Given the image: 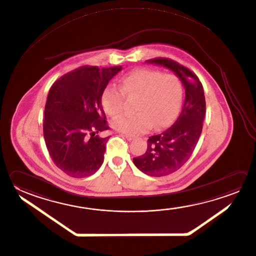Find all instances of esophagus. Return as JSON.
<instances>
[{"instance_id": "1", "label": "esophagus", "mask_w": 256, "mask_h": 256, "mask_svg": "<svg viewBox=\"0 0 256 256\" xmlns=\"http://www.w3.org/2000/svg\"><path fill=\"white\" fill-rule=\"evenodd\" d=\"M124 136L128 140H132L134 139V136H132V135L130 134H124Z\"/></svg>"}]
</instances>
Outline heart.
I'll use <instances>...</instances> for the list:
<instances>
[{
    "mask_svg": "<svg viewBox=\"0 0 256 256\" xmlns=\"http://www.w3.org/2000/svg\"><path fill=\"white\" fill-rule=\"evenodd\" d=\"M128 99L137 98L135 114H122L111 122L114 130L138 135L154 126L162 129L172 124L182 108L183 86L177 76L158 70L138 68L124 76L120 88L108 86L102 92V106L109 116L120 114Z\"/></svg>",
    "mask_w": 256,
    "mask_h": 256,
    "instance_id": "heart-1",
    "label": "heart"
}]
</instances>
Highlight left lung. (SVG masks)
I'll return each mask as SVG.
<instances>
[{"mask_svg":"<svg viewBox=\"0 0 256 256\" xmlns=\"http://www.w3.org/2000/svg\"><path fill=\"white\" fill-rule=\"evenodd\" d=\"M146 62L172 70L185 88V101L177 120L162 134L149 137L145 154L134 158L140 172L162 177L180 168L195 150L206 114L204 89L196 74L176 61L157 58Z\"/></svg>","mask_w":256,"mask_h":256,"instance_id":"1","label":"left lung"}]
</instances>
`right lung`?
<instances>
[{
  "instance_id": "add662e5",
  "label": "right lung",
  "mask_w": 256,
  "mask_h": 256,
  "mask_svg": "<svg viewBox=\"0 0 256 256\" xmlns=\"http://www.w3.org/2000/svg\"><path fill=\"white\" fill-rule=\"evenodd\" d=\"M122 66H84L52 84L44 111L43 135L56 167L74 178L98 172L104 162L109 136L102 109V92Z\"/></svg>"
}]
</instances>
